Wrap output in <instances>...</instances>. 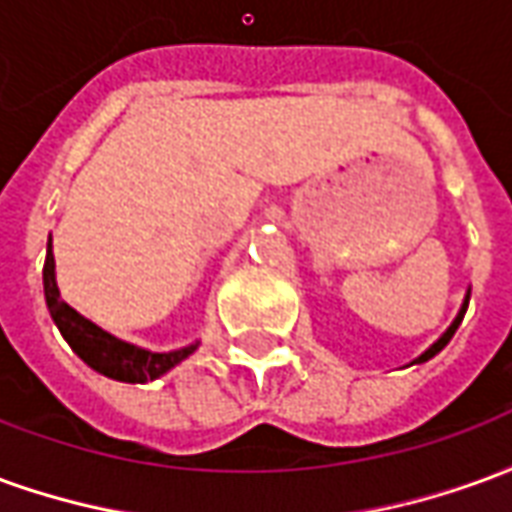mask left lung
<instances>
[{"instance_id":"obj_1","label":"left lung","mask_w":512,"mask_h":512,"mask_svg":"<svg viewBox=\"0 0 512 512\" xmlns=\"http://www.w3.org/2000/svg\"><path fill=\"white\" fill-rule=\"evenodd\" d=\"M466 307H469V293H466V301H463L461 312H458V318H455V321H452L450 329H447V332L441 334L439 340H436V343L430 345V348H428V351H425V354H419L417 359H414V362H428L430 356H436V354H439V351H441V348H444V345L450 343V340H452V334H455V329H458V326H461L463 315H466Z\"/></svg>"}]
</instances>
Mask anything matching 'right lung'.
<instances>
[{"instance_id":"1","label":"right lung","mask_w":512,"mask_h":512,"mask_svg":"<svg viewBox=\"0 0 512 512\" xmlns=\"http://www.w3.org/2000/svg\"><path fill=\"white\" fill-rule=\"evenodd\" d=\"M43 293H46L51 318H54L57 329H60V334L68 340L73 351L82 356L93 370L109 378H117V381L145 384L150 378L164 376L169 367L183 362L197 348V343H191L183 345V348H172V351H147V348L131 345L126 340H117L104 329H98L93 321L82 318L71 304H65L60 299V288H57V279H54L51 238L49 249H46V263H43Z\"/></svg>"}]
</instances>
